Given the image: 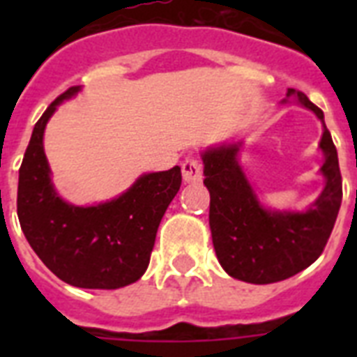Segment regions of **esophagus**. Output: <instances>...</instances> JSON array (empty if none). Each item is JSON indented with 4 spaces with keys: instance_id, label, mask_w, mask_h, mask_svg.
Instances as JSON below:
<instances>
[{
    "instance_id": "34e87169",
    "label": "esophagus",
    "mask_w": 357,
    "mask_h": 357,
    "mask_svg": "<svg viewBox=\"0 0 357 357\" xmlns=\"http://www.w3.org/2000/svg\"><path fill=\"white\" fill-rule=\"evenodd\" d=\"M181 172H183V179L187 183H196L202 179V162L200 159L189 155L181 165Z\"/></svg>"
}]
</instances>
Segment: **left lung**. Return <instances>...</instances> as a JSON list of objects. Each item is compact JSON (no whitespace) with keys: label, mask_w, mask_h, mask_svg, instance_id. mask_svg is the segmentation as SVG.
<instances>
[{"label":"left lung","mask_w":357,"mask_h":357,"mask_svg":"<svg viewBox=\"0 0 357 357\" xmlns=\"http://www.w3.org/2000/svg\"><path fill=\"white\" fill-rule=\"evenodd\" d=\"M287 96L298 98L324 123V113L305 94L289 89ZM321 150L324 151L321 172L326 185L304 213L268 211L261 206L238 167V144H224L202 153L204 183L211 195L213 246L229 276L259 285L282 282L307 268L322 254L343 200L337 150L326 126Z\"/></svg>","instance_id":"left-lung-1"}]
</instances>
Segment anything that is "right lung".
<instances>
[{"label": "right lung", "mask_w": 357, "mask_h": 357, "mask_svg": "<svg viewBox=\"0 0 357 357\" xmlns=\"http://www.w3.org/2000/svg\"><path fill=\"white\" fill-rule=\"evenodd\" d=\"M70 86L35 123L18 178L22 231L42 263L63 282L83 289H119L148 268L161 218L181 187V168L140 176L123 195L100 206L77 207L53 189L44 129Z\"/></svg>", "instance_id": "1"}]
</instances>
